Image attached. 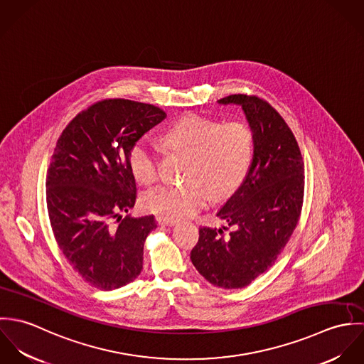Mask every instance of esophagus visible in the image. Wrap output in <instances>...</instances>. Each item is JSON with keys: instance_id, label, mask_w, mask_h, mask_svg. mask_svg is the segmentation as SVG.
Returning <instances> with one entry per match:
<instances>
[{"instance_id": "1", "label": "esophagus", "mask_w": 364, "mask_h": 364, "mask_svg": "<svg viewBox=\"0 0 364 364\" xmlns=\"http://www.w3.org/2000/svg\"><path fill=\"white\" fill-rule=\"evenodd\" d=\"M158 223H159L161 225H166V227H172V225H175V224H176V221H175V220H171V218H162V217H159V218H158Z\"/></svg>"}]
</instances>
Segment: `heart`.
<instances>
[{"label":"heart","instance_id":"heart-1","mask_svg":"<svg viewBox=\"0 0 364 364\" xmlns=\"http://www.w3.org/2000/svg\"><path fill=\"white\" fill-rule=\"evenodd\" d=\"M164 140L191 156L185 183L159 185L143 195V206L164 218L192 215L206 206L211 195L215 199L232 195L247 179L254 159V132L242 120L224 123L189 114L172 124ZM129 164L141 183L150 185L159 176V154L147 139L133 144Z\"/></svg>","mask_w":364,"mask_h":364}]
</instances>
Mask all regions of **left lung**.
<instances>
[{
	"label": "left lung",
	"mask_w": 364,
	"mask_h": 364,
	"mask_svg": "<svg viewBox=\"0 0 364 364\" xmlns=\"http://www.w3.org/2000/svg\"><path fill=\"white\" fill-rule=\"evenodd\" d=\"M218 102L242 106L255 137L254 159L244 183L217 213L227 227H200L191 259L211 284L242 289L274 263L299 224L304 161L289 124L269 102L244 94Z\"/></svg>",
	"instance_id": "8db88e82"
}]
</instances>
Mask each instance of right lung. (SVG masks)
I'll use <instances>...</instances> for the list:
<instances>
[{"mask_svg": "<svg viewBox=\"0 0 364 364\" xmlns=\"http://www.w3.org/2000/svg\"><path fill=\"white\" fill-rule=\"evenodd\" d=\"M166 117L154 105L102 100L80 112L57 140L48 169L46 203L54 238L75 273L114 290L143 270L154 215L123 217L134 208L133 144Z\"/></svg>", "mask_w": 364, "mask_h": 364, "instance_id": "add662e5", "label": "right lung"}]
</instances>
